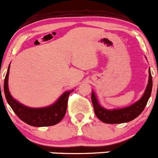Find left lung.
<instances>
[{"instance_id":"obj_1","label":"left lung","mask_w":158,"mask_h":158,"mask_svg":"<svg viewBox=\"0 0 158 158\" xmlns=\"http://www.w3.org/2000/svg\"><path fill=\"white\" fill-rule=\"evenodd\" d=\"M148 73V83L142 97L135 103H132L128 106L108 110L100 105L95 93L94 90H92L91 100H92L94 112L97 118L103 123H108V124H119V123H128L137 118L145 108L148 101L151 97V94H152L153 82L150 68H149Z\"/></svg>"}]
</instances>
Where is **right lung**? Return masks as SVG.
<instances>
[{
	"label": "right lung",
	"instance_id": "add662e5",
	"mask_svg": "<svg viewBox=\"0 0 158 158\" xmlns=\"http://www.w3.org/2000/svg\"><path fill=\"white\" fill-rule=\"evenodd\" d=\"M10 66V64L8 66L7 72L4 79V90L6 101L14 110L15 114L23 122L35 127L51 126L59 123L65 115L68 97L74 90L64 92L54 103L48 106L40 107V108L29 107L16 100L10 93L9 87H8Z\"/></svg>",
	"mask_w": 158,
	"mask_h": 158
}]
</instances>
